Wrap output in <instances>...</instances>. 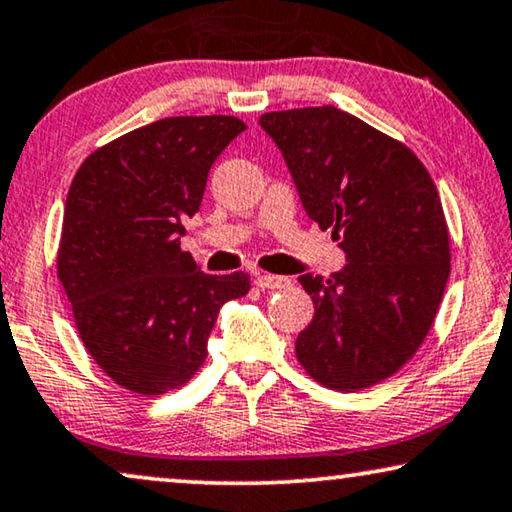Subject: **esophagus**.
<instances>
[{
  "instance_id": "34e87169",
  "label": "esophagus",
  "mask_w": 512,
  "mask_h": 512,
  "mask_svg": "<svg viewBox=\"0 0 512 512\" xmlns=\"http://www.w3.org/2000/svg\"><path fill=\"white\" fill-rule=\"evenodd\" d=\"M257 285L262 287V290H283V287L292 285V280L285 276H271V273H262V276H257Z\"/></svg>"
}]
</instances>
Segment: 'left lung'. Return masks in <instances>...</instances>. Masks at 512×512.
<instances>
[{
	"mask_svg": "<svg viewBox=\"0 0 512 512\" xmlns=\"http://www.w3.org/2000/svg\"><path fill=\"white\" fill-rule=\"evenodd\" d=\"M259 125L280 148L308 218L345 253L327 280L299 276L315 315L297 338L311 378L364 390L415 355L450 276L436 185L415 153L334 106L273 111Z\"/></svg>",
	"mask_w": 512,
	"mask_h": 512,
	"instance_id": "8db88e82",
	"label": "left lung"
}]
</instances>
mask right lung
Masks as SVG:
<instances>
[{
  "label": "right lung",
  "instance_id": "right-lung-1",
  "mask_svg": "<svg viewBox=\"0 0 512 512\" xmlns=\"http://www.w3.org/2000/svg\"><path fill=\"white\" fill-rule=\"evenodd\" d=\"M246 125L234 115L150 122L95 150L64 204L57 278L81 341L113 383L143 397L185 385L222 304L250 276H208L181 250L208 171Z\"/></svg>",
  "mask_w": 512,
  "mask_h": 512
}]
</instances>
